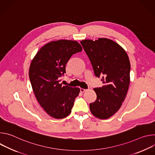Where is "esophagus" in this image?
Segmentation results:
<instances>
[{
	"label": "esophagus",
	"mask_w": 155,
	"mask_h": 155,
	"mask_svg": "<svg viewBox=\"0 0 155 155\" xmlns=\"http://www.w3.org/2000/svg\"><path fill=\"white\" fill-rule=\"evenodd\" d=\"M86 91V90L83 89V88H80V92H81V93H84V92Z\"/></svg>",
	"instance_id": "34e87169"
}]
</instances>
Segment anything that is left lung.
<instances>
[{
	"instance_id": "8db88e82",
	"label": "left lung",
	"mask_w": 155,
	"mask_h": 155,
	"mask_svg": "<svg viewBox=\"0 0 155 155\" xmlns=\"http://www.w3.org/2000/svg\"><path fill=\"white\" fill-rule=\"evenodd\" d=\"M80 43L89 58L94 75L101 77L104 85L94 88L97 99L90 104L92 114L107 119L120 109L130 82V65L124 49L113 40L99 38L84 40Z\"/></svg>"
}]
</instances>
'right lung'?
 <instances>
[{"label": "right lung", "mask_w": 155, "mask_h": 155, "mask_svg": "<svg viewBox=\"0 0 155 155\" xmlns=\"http://www.w3.org/2000/svg\"><path fill=\"white\" fill-rule=\"evenodd\" d=\"M81 51L75 41H51L40 49L30 65L29 79L35 96L44 110L54 118H63L71 114L80 93L78 87L63 86L61 78L70 58Z\"/></svg>", "instance_id": "1"}]
</instances>
